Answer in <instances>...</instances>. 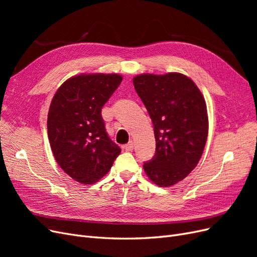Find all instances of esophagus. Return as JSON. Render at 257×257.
Returning a JSON list of instances; mask_svg holds the SVG:
<instances>
[{"mask_svg":"<svg viewBox=\"0 0 257 257\" xmlns=\"http://www.w3.org/2000/svg\"><path fill=\"white\" fill-rule=\"evenodd\" d=\"M124 149H125L126 151H132L134 149V144H133V142H130L128 144H126V145H124Z\"/></svg>","mask_w":257,"mask_h":257,"instance_id":"34e87169","label":"esophagus"}]
</instances>
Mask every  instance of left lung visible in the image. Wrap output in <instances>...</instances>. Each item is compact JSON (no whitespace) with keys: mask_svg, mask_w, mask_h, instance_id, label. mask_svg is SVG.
Returning a JSON list of instances; mask_svg holds the SVG:
<instances>
[{"mask_svg":"<svg viewBox=\"0 0 257 257\" xmlns=\"http://www.w3.org/2000/svg\"><path fill=\"white\" fill-rule=\"evenodd\" d=\"M133 83L152 120L157 145L154 157L145 162V172L160 186L176 184L203 155L208 136L205 98L180 73L138 75Z\"/></svg>","mask_w":257,"mask_h":257,"instance_id":"obj_1","label":"left lung"}]
</instances>
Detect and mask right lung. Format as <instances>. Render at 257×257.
I'll use <instances>...</instances> for the list:
<instances>
[{
  "label": "right lung",
  "mask_w": 257,
  "mask_h": 257,
  "mask_svg": "<svg viewBox=\"0 0 257 257\" xmlns=\"http://www.w3.org/2000/svg\"><path fill=\"white\" fill-rule=\"evenodd\" d=\"M122 81L118 74L79 75L54 94L48 138L59 166L74 180L92 184L111 168L121 149L108 136L102 108Z\"/></svg>",
  "instance_id": "obj_1"
}]
</instances>
